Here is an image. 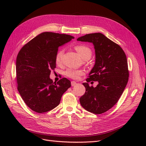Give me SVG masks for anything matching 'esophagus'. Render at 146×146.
I'll list each match as a JSON object with an SVG mask.
<instances>
[{"mask_svg":"<svg viewBox=\"0 0 146 146\" xmlns=\"http://www.w3.org/2000/svg\"><path fill=\"white\" fill-rule=\"evenodd\" d=\"M77 85V83L75 82V81H72L71 82V85H72V86H76Z\"/></svg>","mask_w":146,"mask_h":146,"instance_id":"34e87169","label":"esophagus"}]
</instances>
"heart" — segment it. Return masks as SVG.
I'll return each mask as SVG.
<instances>
[{"mask_svg":"<svg viewBox=\"0 0 146 146\" xmlns=\"http://www.w3.org/2000/svg\"><path fill=\"white\" fill-rule=\"evenodd\" d=\"M75 49L78 52V54L80 55V56L84 60H88L90 58L91 56L92 52L90 49V48L88 47L84 46V45H78L75 47ZM64 50L63 48L58 50V52H56V56H55V62L56 64L58 65H60L62 63L63 61V55ZM84 74V72L82 70L79 69H75L69 68L68 69L65 71L66 76H67L69 78L72 79H75V80H77L79 78L82 76V75Z\"/></svg>","mask_w":146,"mask_h":146,"instance_id":"obj_1","label":"heart"}]
</instances>
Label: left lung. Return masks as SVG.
Segmentation results:
<instances>
[{
	"label": "left lung",
	"instance_id": "8db88e82",
	"mask_svg": "<svg viewBox=\"0 0 146 146\" xmlns=\"http://www.w3.org/2000/svg\"><path fill=\"white\" fill-rule=\"evenodd\" d=\"M77 41L93 44L96 61L93 68L83 85L85 94L80 98L82 107L87 111L100 114L115 105L124 91L129 80L127 57L122 48L100 33L87 34ZM98 81L95 88L88 82Z\"/></svg>",
	"mask_w": 146,
	"mask_h": 146
}]
</instances>
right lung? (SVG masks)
Here are the masks:
<instances>
[{"instance_id": "add662e5", "label": "right lung", "mask_w": 146, "mask_h": 146, "mask_svg": "<svg viewBox=\"0 0 146 146\" xmlns=\"http://www.w3.org/2000/svg\"><path fill=\"white\" fill-rule=\"evenodd\" d=\"M74 38L69 35L43 32L24 45L17 54V90L33 111L42 113L55 108L64 92L71 86L66 78L54 83L50 74L56 68L58 47Z\"/></svg>"}]
</instances>
